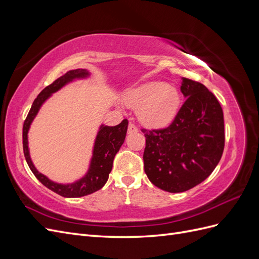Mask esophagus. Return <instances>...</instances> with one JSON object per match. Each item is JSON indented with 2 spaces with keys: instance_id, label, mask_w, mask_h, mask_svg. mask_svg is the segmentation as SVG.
<instances>
[{
  "instance_id": "obj_1",
  "label": "esophagus",
  "mask_w": 259,
  "mask_h": 259,
  "mask_svg": "<svg viewBox=\"0 0 259 259\" xmlns=\"http://www.w3.org/2000/svg\"><path fill=\"white\" fill-rule=\"evenodd\" d=\"M137 131H138V128L135 124H133V123L128 124V130H127L128 134H132V133H136Z\"/></svg>"
}]
</instances>
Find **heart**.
Here are the masks:
<instances>
[{"mask_svg": "<svg viewBox=\"0 0 259 259\" xmlns=\"http://www.w3.org/2000/svg\"><path fill=\"white\" fill-rule=\"evenodd\" d=\"M127 104L138 111L139 120L149 127H163L176 115L180 95L178 91L160 81L148 82L127 94Z\"/></svg>", "mask_w": 259, "mask_h": 259, "instance_id": "heart-1", "label": "heart"}]
</instances>
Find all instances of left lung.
Returning <instances> with one entry per match:
<instances>
[{
  "label": "left lung",
  "mask_w": 259,
  "mask_h": 259,
  "mask_svg": "<svg viewBox=\"0 0 259 259\" xmlns=\"http://www.w3.org/2000/svg\"><path fill=\"white\" fill-rule=\"evenodd\" d=\"M185 103L167 127L142 128L144 166L149 180L167 192H184L205 180L225 147L224 113L219 101L200 82L183 77Z\"/></svg>",
  "instance_id": "8db88e82"
}]
</instances>
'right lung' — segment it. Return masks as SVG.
I'll list each match as a JSON object with an SVG mask.
<instances>
[{"label":"right lung","mask_w":259,"mask_h":259,"mask_svg":"<svg viewBox=\"0 0 259 259\" xmlns=\"http://www.w3.org/2000/svg\"><path fill=\"white\" fill-rule=\"evenodd\" d=\"M88 74L89 72L86 71L85 69L71 70V71H68L65 75L60 76L59 79L55 80L49 86H46L34 99L30 111L26 117L25 123H23V153H25V158L31 171H32L34 176L40 180L45 187H48L50 190L56 192L57 194L65 198L84 197V195L91 194L101 189V188L105 186L109 178V174H110V171L112 169L114 156L117 153V151L120 150L121 146L123 145L127 132L128 121L126 119H124L119 125H115V126H104V125H101L100 131L98 132V135L96 138L95 146H94L93 158L88 174L85 175V177L77 180V182L73 184H56L36 170L32 161L30 159L28 149V131L31 122L33 121L38 109H40L44 101L51 96V94L57 92L65 84L76 79V77H84Z\"/></svg>","instance_id":"right-lung-1"}]
</instances>
